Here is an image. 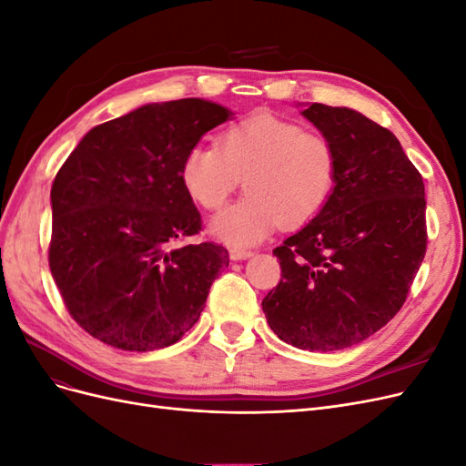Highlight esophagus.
Segmentation results:
<instances>
[{"label":"esophagus","mask_w":466,"mask_h":466,"mask_svg":"<svg viewBox=\"0 0 466 466\" xmlns=\"http://www.w3.org/2000/svg\"><path fill=\"white\" fill-rule=\"evenodd\" d=\"M250 257H252V250H247V248H231L229 250L231 260H247Z\"/></svg>","instance_id":"34e87169"}]
</instances>
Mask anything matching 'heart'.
Returning <instances> with one entry per match:
<instances>
[{
	"label": "heart",
	"instance_id": "obj_1",
	"mask_svg": "<svg viewBox=\"0 0 466 466\" xmlns=\"http://www.w3.org/2000/svg\"><path fill=\"white\" fill-rule=\"evenodd\" d=\"M336 175V149L327 136L270 112L229 126L219 146H192L180 165L182 185L206 209L223 206L245 177V198L209 223L211 235L235 247L260 243L278 221L295 228L313 219L332 196Z\"/></svg>",
	"mask_w": 466,
	"mask_h": 466
}]
</instances>
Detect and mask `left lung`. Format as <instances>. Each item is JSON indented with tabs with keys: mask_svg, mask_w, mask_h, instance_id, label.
<instances>
[{
	"mask_svg": "<svg viewBox=\"0 0 466 466\" xmlns=\"http://www.w3.org/2000/svg\"><path fill=\"white\" fill-rule=\"evenodd\" d=\"M301 115L336 149V187L274 248L281 279L262 311L279 340L336 351L383 329L406 301L428 245L424 180L397 136L361 112L313 103Z\"/></svg>",
	"mask_w": 466,
	"mask_h": 466,
	"instance_id": "8db88e82",
	"label": "left lung"
}]
</instances>
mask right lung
<instances>
[{
	"instance_id": "obj_1",
	"label": "right lung",
	"mask_w": 466,
	"mask_h": 466,
	"mask_svg": "<svg viewBox=\"0 0 466 466\" xmlns=\"http://www.w3.org/2000/svg\"><path fill=\"white\" fill-rule=\"evenodd\" d=\"M231 116L204 98L149 103L95 126L56 175L50 272L69 315L96 340L153 351L200 319L229 255L185 243L202 219L180 165Z\"/></svg>"
}]
</instances>
